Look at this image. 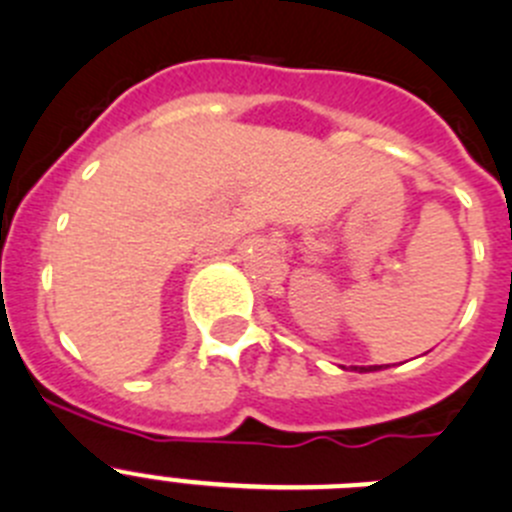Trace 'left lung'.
<instances>
[{
	"instance_id": "obj_1",
	"label": "left lung",
	"mask_w": 512,
	"mask_h": 512,
	"mask_svg": "<svg viewBox=\"0 0 512 512\" xmlns=\"http://www.w3.org/2000/svg\"><path fill=\"white\" fill-rule=\"evenodd\" d=\"M382 366H356V372H377Z\"/></svg>"
}]
</instances>
